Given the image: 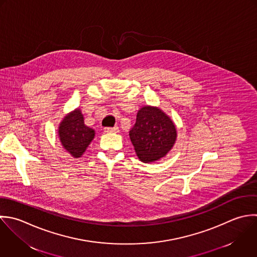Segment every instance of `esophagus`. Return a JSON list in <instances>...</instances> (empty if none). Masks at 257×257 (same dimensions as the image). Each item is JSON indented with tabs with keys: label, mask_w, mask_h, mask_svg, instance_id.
<instances>
[{
	"label": "esophagus",
	"mask_w": 257,
	"mask_h": 257,
	"mask_svg": "<svg viewBox=\"0 0 257 257\" xmlns=\"http://www.w3.org/2000/svg\"><path fill=\"white\" fill-rule=\"evenodd\" d=\"M104 131L106 133H117V132H119V128L117 126H115V127H106V128H104Z\"/></svg>",
	"instance_id": "obj_1"
}]
</instances>
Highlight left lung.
Returning a JSON list of instances; mask_svg holds the SVG:
<instances>
[{
    "label": "left lung",
    "instance_id": "left-lung-1",
    "mask_svg": "<svg viewBox=\"0 0 257 257\" xmlns=\"http://www.w3.org/2000/svg\"><path fill=\"white\" fill-rule=\"evenodd\" d=\"M138 158L144 163L164 157L173 147L177 132L173 121L158 107L144 106L129 131Z\"/></svg>",
    "mask_w": 257,
    "mask_h": 257
}]
</instances>
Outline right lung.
<instances>
[{"label": "right lung", "instance_id": "obj_1", "mask_svg": "<svg viewBox=\"0 0 257 257\" xmlns=\"http://www.w3.org/2000/svg\"><path fill=\"white\" fill-rule=\"evenodd\" d=\"M58 133L62 146L75 158L83 155L95 136V131L85 125L83 114L78 108L64 117Z\"/></svg>", "mask_w": 257, "mask_h": 257}]
</instances>
